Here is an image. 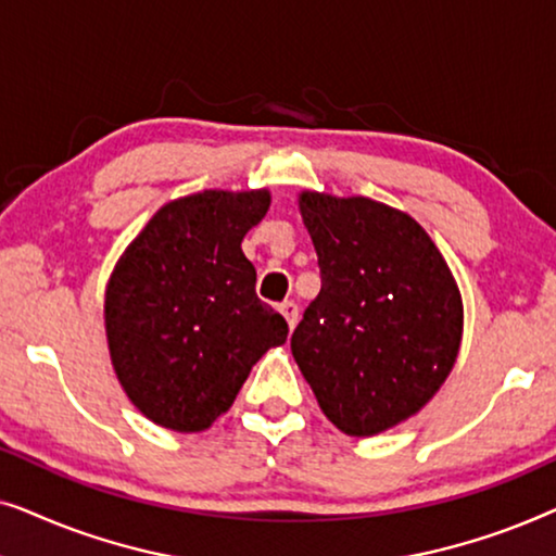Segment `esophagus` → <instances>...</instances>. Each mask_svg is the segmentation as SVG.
<instances>
[{
	"label": "esophagus",
	"mask_w": 556,
	"mask_h": 556,
	"mask_svg": "<svg viewBox=\"0 0 556 556\" xmlns=\"http://www.w3.org/2000/svg\"><path fill=\"white\" fill-rule=\"evenodd\" d=\"M278 311H280V314H283V318L288 321V326H291V329H293L295 324H299V306H295L293 301L280 303V308H278Z\"/></svg>",
	"instance_id": "obj_1"
}]
</instances>
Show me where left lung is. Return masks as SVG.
<instances>
[{"mask_svg":"<svg viewBox=\"0 0 556 556\" xmlns=\"http://www.w3.org/2000/svg\"><path fill=\"white\" fill-rule=\"evenodd\" d=\"M321 293L291 337L318 407L344 435L371 438L420 413L451 377L463 299L422 225L369 197L299 192Z\"/></svg>","mask_w":556,"mask_h":556,"instance_id":"8db88e82","label":"left lung"}]
</instances>
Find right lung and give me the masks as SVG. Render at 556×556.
Here are the masks:
<instances>
[{
	"instance_id": "obj_1",
	"label": "right lung",
	"mask_w": 556,
	"mask_h": 556,
	"mask_svg": "<svg viewBox=\"0 0 556 556\" xmlns=\"http://www.w3.org/2000/svg\"><path fill=\"white\" fill-rule=\"evenodd\" d=\"M270 189H204L156 210L113 265L103 326L113 371L159 428L210 430L253 364L283 346L286 318L255 293L240 242Z\"/></svg>"
}]
</instances>
